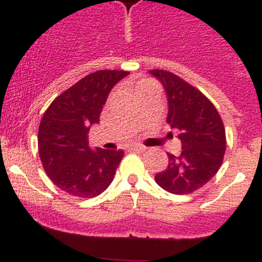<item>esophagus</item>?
I'll use <instances>...</instances> for the list:
<instances>
[{"label": "esophagus", "mask_w": 262, "mask_h": 262, "mask_svg": "<svg viewBox=\"0 0 262 262\" xmlns=\"http://www.w3.org/2000/svg\"><path fill=\"white\" fill-rule=\"evenodd\" d=\"M129 149H131V151H138V152H144L145 149H147V148L145 147H143V145H131V147H129Z\"/></svg>", "instance_id": "1"}]
</instances>
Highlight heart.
<instances>
[{
    "label": "heart",
    "instance_id": "heart-1",
    "mask_svg": "<svg viewBox=\"0 0 262 262\" xmlns=\"http://www.w3.org/2000/svg\"><path fill=\"white\" fill-rule=\"evenodd\" d=\"M147 82H148V81H142V82H139V84H138V86H136V89H138V88H140V86H142V85L147 84Z\"/></svg>",
    "mask_w": 262,
    "mask_h": 262
}]
</instances>
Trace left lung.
<instances>
[{
	"label": "left lung",
	"mask_w": 262,
	"mask_h": 262,
	"mask_svg": "<svg viewBox=\"0 0 262 262\" xmlns=\"http://www.w3.org/2000/svg\"><path fill=\"white\" fill-rule=\"evenodd\" d=\"M149 73L165 90L166 123L178 134L182 149L178 156L168 154V166L155 176V181L172 194L193 193L207 184L223 163V122L210 99L181 77L163 69Z\"/></svg>",
	"instance_id": "left-lung-1"
}]
</instances>
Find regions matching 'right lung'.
<instances>
[{
  "label": "right lung",
  "instance_id": "right-lung-1",
  "mask_svg": "<svg viewBox=\"0 0 262 262\" xmlns=\"http://www.w3.org/2000/svg\"><path fill=\"white\" fill-rule=\"evenodd\" d=\"M126 71H97L53 99L39 124L38 148L48 177L62 191L93 198L114 178L124 152L89 147V129L99 123L108 93Z\"/></svg>",
  "mask_w": 262,
  "mask_h": 262
}]
</instances>
